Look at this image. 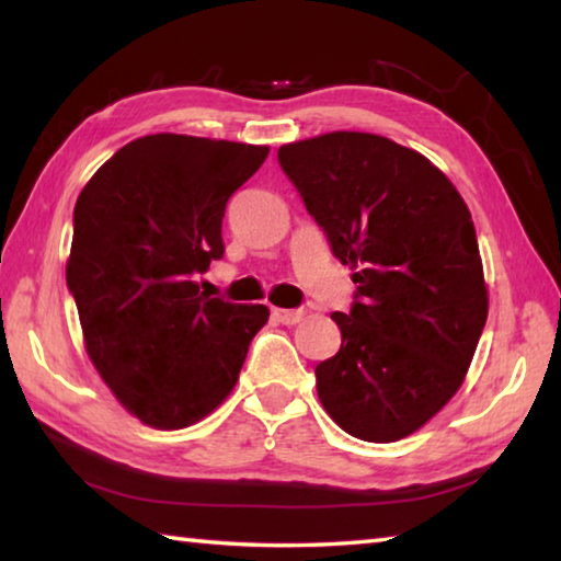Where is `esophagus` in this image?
<instances>
[{
	"label": "esophagus",
	"instance_id": "obj_1",
	"mask_svg": "<svg viewBox=\"0 0 561 561\" xmlns=\"http://www.w3.org/2000/svg\"><path fill=\"white\" fill-rule=\"evenodd\" d=\"M272 317L284 327H294L304 319V311L301 309H272Z\"/></svg>",
	"mask_w": 561,
	"mask_h": 561
}]
</instances>
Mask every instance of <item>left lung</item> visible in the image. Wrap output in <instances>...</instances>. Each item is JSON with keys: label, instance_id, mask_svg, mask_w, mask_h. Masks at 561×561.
Instances as JSON below:
<instances>
[{"label": "left lung", "instance_id": "left-lung-1", "mask_svg": "<svg viewBox=\"0 0 561 561\" xmlns=\"http://www.w3.org/2000/svg\"><path fill=\"white\" fill-rule=\"evenodd\" d=\"M277 156L334 257L358 270L354 307L331 314L341 348L317 366L319 401L354 438L401 440L462 386L488 321L468 205L428 158L374 133H324Z\"/></svg>", "mask_w": 561, "mask_h": 561}]
</instances>
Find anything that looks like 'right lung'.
Segmentation results:
<instances>
[{
  "mask_svg": "<svg viewBox=\"0 0 561 561\" xmlns=\"http://www.w3.org/2000/svg\"><path fill=\"white\" fill-rule=\"evenodd\" d=\"M270 146L156 133L123 146L81 190L66 284L91 364L140 423L187 428L237 383L264 304L201 291L220 260L225 205Z\"/></svg>",
  "mask_w": 561,
  "mask_h": 561,
  "instance_id": "obj_1",
  "label": "right lung"
}]
</instances>
